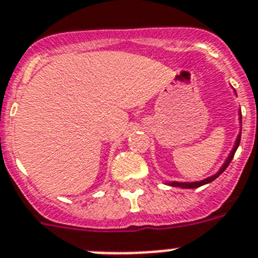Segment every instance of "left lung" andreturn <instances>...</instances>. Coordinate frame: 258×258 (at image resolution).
Instances as JSON below:
<instances>
[{
	"instance_id": "1",
	"label": "left lung",
	"mask_w": 258,
	"mask_h": 258,
	"mask_svg": "<svg viewBox=\"0 0 258 258\" xmlns=\"http://www.w3.org/2000/svg\"><path fill=\"white\" fill-rule=\"evenodd\" d=\"M234 92H235V90H234ZM239 123H240V130H239V134H238V136H236V140H235V144H234V146H233V149H231L230 154L227 155L226 161L224 162V164L220 167V169L215 173V175L210 176V177H207V178H203V180L191 181V182H187V181L186 182H181V181H167V185H169V186H175V187H182V189H196V187L202 186V185L210 184V182H212L213 180H216V178L219 177V176L224 172L225 169L227 168V166L230 164L231 159L234 158V154H235L236 149H238L239 143H240V136H242V112H240V110H239Z\"/></svg>"
}]
</instances>
